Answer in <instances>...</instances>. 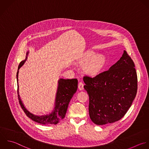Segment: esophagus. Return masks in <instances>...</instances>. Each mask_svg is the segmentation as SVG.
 I'll return each instance as SVG.
<instances>
[{
	"label": "esophagus",
	"instance_id": "1",
	"mask_svg": "<svg viewBox=\"0 0 149 149\" xmlns=\"http://www.w3.org/2000/svg\"><path fill=\"white\" fill-rule=\"evenodd\" d=\"M78 89L79 90H83L84 89V84L82 82H79L78 84Z\"/></svg>",
	"mask_w": 149,
	"mask_h": 149
}]
</instances>
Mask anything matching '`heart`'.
Segmentation results:
<instances>
[{"instance_id":"heart-1","label":"heart","mask_w":149,"mask_h":149,"mask_svg":"<svg viewBox=\"0 0 149 149\" xmlns=\"http://www.w3.org/2000/svg\"><path fill=\"white\" fill-rule=\"evenodd\" d=\"M95 54V52L88 50L84 53L79 61L81 64H85L84 70L87 74L91 76L99 74L106 61V57L104 55L101 54Z\"/></svg>"}]
</instances>
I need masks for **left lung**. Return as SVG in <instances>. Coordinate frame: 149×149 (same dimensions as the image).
I'll return each instance as SVG.
<instances>
[{"mask_svg":"<svg viewBox=\"0 0 149 149\" xmlns=\"http://www.w3.org/2000/svg\"><path fill=\"white\" fill-rule=\"evenodd\" d=\"M83 79L89 97V116L96 125L121 120L136 95L138 77L135 64L125 50L109 70L95 77L85 75Z\"/></svg>","mask_w":149,"mask_h":149,"instance_id":"8db88e82","label":"left lung"}]
</instances>
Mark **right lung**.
I'll return each mask as SVG.
<instances>
[{
    "mask_svg": "<svg viewBox=\"0 0 149 149\" xmlns=\"http://www.w3.org/2000/svg\"><path fill=\"white\" fill-rule=\"evenodd\" d=\"M28 54V53H27ZM26 60L21 61L19 63L18 70L24 64ZM18 74L17 72V81L18 83ZM18 87V86H17ZM78 88V80L77 79H60L58 81V86L56 94V103L54 110L49 115H45L42 116H38L33 115L29 113L24 106L19 96L18 93V97L19 103L26 116L33 120V121L43 125L49 124H57L62 119L65 117L68 104L70 100L74 94L76 92ZM18 91V89H17Z\"/></svg>",
    "mask_w": 149,
    "mask_h": 149,
    "instance_id": "obj_1",
    "label": "right lung"
}]
</instances>
